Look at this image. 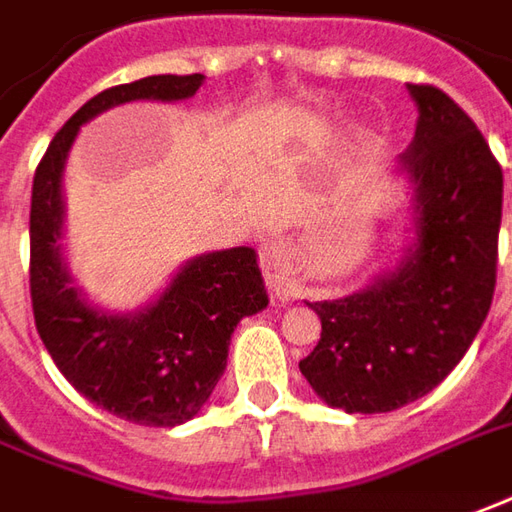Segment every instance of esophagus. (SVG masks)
Masks as SVG:
<instances>
[{"mask_svg":"<svg viewBox=\"0 0 512 512\" xmlns=\"http://www.w3.org/2000/svg\"><path fill=\"white\" fill-rule=\"evenodd\" d=\"M262 270L267 276V287L278 301H290L295 295V281L290 278V242L270 239L262 248Z\"/></svg>","mask_w":512,"mask_h":512,"instance_id":"esophagus-1","label":"esophagus"}]
</instances>
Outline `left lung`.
Wrapping results in <instances>:
<instances>
[{"instance_id": "left-lung-1", "label": "left lung", "mask_w": 512, "mask_h": 512, "mask_svg": "<svg viewBox=\"0 0 512 512\" xmlns=\"http://www.w3.org/2000/svg\"><path fill=\"white\" fill-rule=\"evenodd\" d=\"M407 91L418 105L398 167L410 183V245L354 295L306 303L323 331L298 368L334 410L390 412L435 390L493 301L502 167L449 94L412 83Z\"/></svg>"}]
</instances>
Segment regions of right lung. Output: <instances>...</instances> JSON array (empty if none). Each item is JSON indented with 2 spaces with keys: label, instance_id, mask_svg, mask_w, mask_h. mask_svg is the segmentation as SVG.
<instances>
[{
  "label": "right lung",
  "instance_id": "obj_1",
  "mask_svg": "<svg viewBox=\"0 0 512 512\" xmlns=\"http://www.w3.org/2000/svg\"><path fill=\"white\" fill-rule=\"evenodd\" d=\"M203 74H153L108 88L77 111L35 169L30 206V295L35 329L77 393L122 421L178 426L192 421L225 373L242 317L270 303L253 248L200 253L133 312H111L74 284L63 248V169L80 128L116 105L195 97Z\"/></svg>",
  "mask_w": 512,
  "mask_h": 512
}]
</instances>
